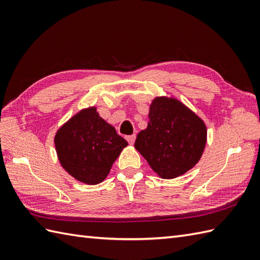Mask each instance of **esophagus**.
<instances>
[{
  "instance_id": "obj_1",
  "label": "esophagus",
  "mask_w": 260,
  "mask_h": 260,
  "mask_svg": "<svg viewBox=\"0 0 260 260\" xmlns=\"http://www.w3.org/2000/svg\"><path fill=\"white\" fill-rule=\"evenodd\" d=\"M135 139H136L135 134H133V135H127V136H126V140H127V142L129 143V144H134Z\"/></svg>"
}]
</instances>
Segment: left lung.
<instances>
[{
	"mask_svg": "<svg viewBox=\"0 0 260 260\" xmlns=\"http://www.w3.org/2000/svg\"><path fill=\"white\" fill-rule=\"evenodd\" d=\"M147 128L137 134L135 148L162 179H174L200 159L207 128L198 116L175 99L156 98Z\"/></svg>",
	"mask_w": 260,
	"mask_h": 260,
	"instance_id": "left-lung-1",
	"label": "left lung"
}]
</instances>
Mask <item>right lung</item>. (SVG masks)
<instances>
[{
	"mask_svg": "<svg viewBox=\"0 0 260 260\" xmlns=\"http://www.w3.org/2000/svg\"><path fill=\"white\" fill-rule=\"evenodd\" d=\"M54 144L60 163L70 175L87 184H98L127 142L99 117L96 108H89L75 115L58 131Z\"/></svg>",
	"mask_w": 260,
	"mask_h": 260,
	"instance_id": "right-lung-1",
	"label": "right lung"
}]
</instances>
